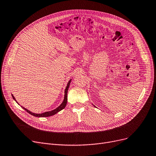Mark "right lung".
Here are the masks:
<instances>
[{
  "instance_id": "1",
  "label": "right lung",
  "mask_w": 156,
  "mask_h": 156,
  "mask_svg": "<svg viewBox=\"0 0 156 156\" xmlns=\"http://www.w3.org/2000/svg\"><path fill=\"white\" fill-rule=\"evenodd\" d=\"M71 80H70L69 81V82H68V83H67V87H66V89H65V96H64V101H63V102L62 103V104L60 105L58 108H57L56 109L53 110H52V111L46 112H44V113H39V114H38V113H32V112H30L29 110H28L27 109H26V108H23V109H24L25 111L29 113H30V115H32L37 117H50V116H51V115H53L56 114L57 113H58V112H60V110H63L64 108L66 107V104H67V90H68L69 87V85H70V83H71ZM12 97L13 99H14L16 101L15 97L13 96L12 94ZM16 103H18V102H16ZM18 105H19V104H18Z\"/></svg>"
}]
</instances>
